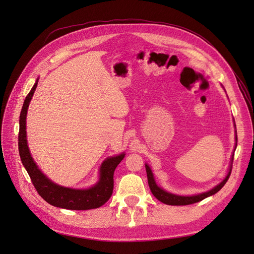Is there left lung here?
Instances as JSON below:
<instances>
[{
	"label": "left lung",
	"mask_w": 254,
	"mask_h": 254,
	"mask_svg": "<svg viewBox=\"0 0 254 254\" xmlns=\"http://www.w3.org/2000/svg\"><path fill=\"white\" fill-rule=\"evenodd\" d=\"M236 140H237V137H236ZM145 168H146V173H147L148 186L150 188L151 193L153 194V196H155L158 199V200H160L161 202H163L165 204H168V205H187V204H193V203L199 202V201L203 200V199L206 198V197L216 194L217 191L219 190H221L222 187H224L225 184H226V182L228 181L230 175H231L232 165L230 166V171H229L226 178L224 179V181H222L221 183H219L217 187H215L211 190L206 191V193H202V194L195 195V196H178V195H174V194H171V193H167V191H165L162 189H160L157 186L156 182H155V179H153L152 173H151L150 168H149V166L147 164L145 165Z\"/></svg>",
	"instance_id": "1"
}]
</instances>
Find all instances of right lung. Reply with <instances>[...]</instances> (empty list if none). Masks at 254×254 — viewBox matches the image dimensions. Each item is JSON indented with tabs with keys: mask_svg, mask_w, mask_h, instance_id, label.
I'll list each match as a JSON object with an SVG mask.
<instances>
[{
	"mask_svg": "<svg viewBox=\"0 0 254 254\" xmlns=\"http://www.w3.org/2000/svg\"><path fill=\"white\" fill-rule=\"evenodd\" d=\"M38 81L27 94L20 114L19 153L23 165L27 171L36 190L45 201L54 206L67 210H90L102 206L109 200L113 191V175L117 166L124 159L125 153L104 161L101 167V179L96 186L88 190H73L59 187L49 180L41 172L30 156L26 141V113L30 99L37 88Z\"/></svg>",
	"mask_w": 254,
	"mask_h": 254,
	"instance_id": "obj_1",
	"label": "right lung"
}]
</instances>
